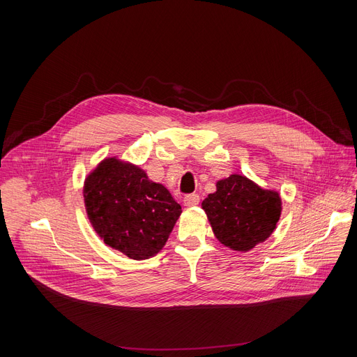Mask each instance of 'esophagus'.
<instances>
[{
  "label": "esophagus",
  "instance_id": "esophagus-1",
  "mask_svg": "<svg viewBox=\"0 0 357 357\" xmlns=\"http://www.w3.org/2000/svg\"><path fill=\"white\" fill-rule=\"evenodd\" d=\"M199 200H200L199 195H196V193H190V195H186V196H185L183 203H185V206L192 208V206L199 205Z\"/></svg>",
  "mask_w": 357,
  "mask_h": 357
}]
</instances>
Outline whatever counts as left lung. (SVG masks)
<instances>
[{
    "label": "left lung",
    "instance_id": "obj_1",
    "mask_svg": "<svg viewBox=\"0 0 357 357\" xmlns=\"http://www.w3.org/2000/svg\"><path fill=\"white\" fill-rule=\"evenodd\" d=\"M281 205L278 192L234 174L216 183V192L202 202V209L223 245L245 252L271 236Z\"/></svg>",
    "mask_w": 357,
    "mask_h": 357
}]
</instances>
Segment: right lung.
<instances>
[{"label": "right lung", "instance_id": "add662e5", "mask_svg": "<svg viewBox=\"0 0 357 357\" xmlns=\"http://www.w3.org/2000/svg\"><path fill=\"white\" fill-rule=\"evenodd\" d=\"M87 218L103 241L132 260H146L165 245L179 203L137 165L106 158L84 181Z\"/></svg>", "mask_w": 357, "mask_h": 357}]
</instances>
